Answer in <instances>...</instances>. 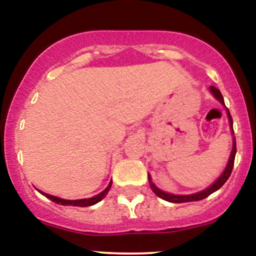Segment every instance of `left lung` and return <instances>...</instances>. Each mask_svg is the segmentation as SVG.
I'll list each match as a JSON object with an SVG mask.
<instances>
[{"mask_svg":"<svg viewBox=\"0 0 256 256\" xmlns=\"http://www.w3.org/2000/svg\"><path fill=\"white\" fill-rule=\"evenodd\" d=\"M210 90L212 91V94L214 95V98H216L218 101L222 102V104L225 106V102H224V98H222V92L216 89V86H210ZM226 110H228V120H230V125H231V131L234 132V128H232V118H231V114L230 112H228V108H226ZM236 138H234V146H232V152H231V155H230V158H228V166H226L225 171L222 172V174L218 178V180L213 185H210V188H207V189L204 190V192H198V194H192V195H172V194H167V192H164L162 190L158 189L156 186H155L154 184H152L150 177H149V184H150V188L152 190V192L155 194V195L158 196V198H161L162 200H165V201H168V202H173V204H184V202H192V201H200V200H204L206 198H208V196L210 195V194H213L214 192H216V190L220 189V188L222 186V185L225 184V182L228 180V177L231 176V172H232V168H234V156H236Z\"/></svg>","mask_w":256,"mask_h":256,"instance_id":"obj_1","label":"left lung"}]
</instances>
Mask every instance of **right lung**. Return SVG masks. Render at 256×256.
Instances as JSON below:
<instances>
[{"mask_svg": "<svg viewBox=\"0 0 256 256\" xmlns=\"http://www.w3.org/2000/svg\"><path fill=\"white\" fill-rule=\"evenodd\" d=\"M112 186V182L110 184H108V186L102 192H100L98 195L94 196V198H83V200H64V198H58L56 196H52V195H48V194L46 192H40L42 195L46 196V198H48L49 200H52V202H55V204H62V206H77V207H89V206H92L95 204H98V202L101 201L102 198H106V195H107L108 192H110Z\"/></svg>", "mask_w": 256, "mask_h": 256, "instance_id": "1", "label": "right lung"}]
</instances>
